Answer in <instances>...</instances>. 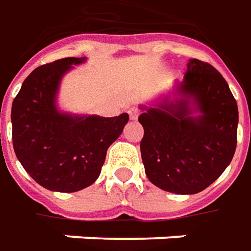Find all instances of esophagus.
I'll list each match as a JSON object with an SVG mask.
<instances>
[{"label": "esophagus", "mask_w": 251, "mask_h": 251, "mask_svg": "<svg viewBox=\"0 0 251 251\" xmlns=\"http://www.w3.org/2000/svg\"><path fill=\"white\" fill-rule=\"evenodd\" d=\"M127 112H129V117H130V119H133V121H136L137 117H139V114H140V111L136 108V107H132V108L129 109Z\"/></svg>", "instance_id": "esophagus-1"}]
</instances>
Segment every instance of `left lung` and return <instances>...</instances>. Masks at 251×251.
I'll list each match as a JSON object with an SVG mask.
<instances>
[{"mask_svg":"<svg viewBox=\"0 0 251 251\" xmlns=\"http://www.w3.org/2000/svg\"><path fill=\"white\" fill-rule=\"evenodd\" d=\"M179 91L185 99L147 108L140 152L152 185L176 195H195L215 182L233 158L238 143V104L222 75L190 59ZM202 112L190 117L188 99Z\"/></svg>","mask_w":251,"mask_h":251,"instance_id":"8db88e82","label":"left lung"}]
</instances>
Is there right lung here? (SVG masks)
Wrapping results in <instances>:
<instances>
[{"label": "right lung", "instance_id": "add662e5", "mask_svg": "<svg viewBox=\"0 0 251 251\" xmlns=\"http://www.w3.org/2000/svg\"><path fill=\"white\" fill-rule=\"evenodd\" d=\"M84 58H62L36 68L12 102V143L25 171L52 192L72 193L100 176L107 150L129 121L72 117L55 108L61 77Z\"/></svg>", "mask_w": 251, "mask_h": 251}]
</instances>
